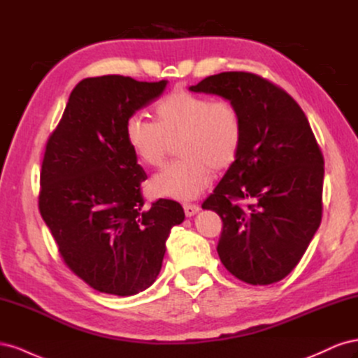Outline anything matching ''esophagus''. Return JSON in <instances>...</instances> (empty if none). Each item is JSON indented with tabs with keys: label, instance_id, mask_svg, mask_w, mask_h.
<instances>
[{
	"label": "esophagus",
	"instance_id": "1",
	"mask_svg": "<svg viewBox=\"0 0 358 358\" xmlns=\"http://www.w3.org/2000/svg\"><path fill=\"white\" fill-rule=\"evenodd\" d=\"M183 210H185V215L191 218V216L200 212V208L197 204H183Z\"/></svg>",
	"mask_w": 358,
	"mask_h": 358
}]
</instances>
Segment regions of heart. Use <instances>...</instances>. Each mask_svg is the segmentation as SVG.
I'll use <instances>...</instances> for the list:
<instances>
[{"mask_svg": "<svg viewBox=\"0 0 358 358\" xmlns=\"http://www.w3.org/2000/svg\"><path fill=\"white\" fill-rule=\"evenodd\" d=\"M128 146L140 162L158 167L171 143L182 158L150 180L159 197L188 201L210 185L213 169L233 166L242 145V121L234 104L188 91H173L155 107V122L133 115L125 124Z\"/></svg>", "mask_w": 358, "mask_h": 358, "instance_id": "heart-1", "label": "heart"}]
</instances>
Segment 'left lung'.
I'll return each mask as SVG.
<instances>
[{
  "label": "left lung",
  "mask_w": 358,
  "mask_h": 358,
  "mask_svg": "<svg viewBox=\"0 0 358 358\" xmlns=\"http://www.w3.org/2000/svg\"><path fill=\"white\" fill-rule=\"evenodd\" d=\"M189 91L222 96L242 121L239 155L201 204L222 220L216 251L243 282H278L321 224L324 158L308 117L285 91L252 73L209 76ZM242 198L253 204L241 208Z\"/></svg>",
  "instance_id": "left-lung-1"
}]
</instances>
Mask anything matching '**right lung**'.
<instances>
[{"label":"right lung","mask_w":358,"mask_h":358,"mask_svg":"<svg viewBox=\"0 0 358 358\" xmlns=\"http://www.w3.org/2000/svg\"><path fill=\"white\" fill-rule=\"evenodd\" d=\"M167 80L124 76L83 79L48 140L38 208L66 264L94 289L134 296L155 282L182 206L143 208L148 178L125 138L129 116L164 92Z\"/></svg>","instance_id":"1"}]
</instances>
